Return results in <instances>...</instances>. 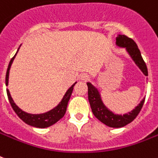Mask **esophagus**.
I'll return each instance as SVG.
<instances>
[{"instance_id": "34e87169", "label": "esophagus", "mask_w": 158, "mask_h": 158, "mask_svg": "<svg viewBox=\"0 0 158 158\" xmlns=\"http://www.w3.org/2000/svg\"><path fill=\"white\" fill-rule=\"evenodd\" d=\"M81 78H80V79H82V80H87V79H89V75H88V74H81Z\"/></svg>"}]
</instances>
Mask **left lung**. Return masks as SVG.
Returning a JSON list of instances; mask_svg holds the SVG:
<instances>
[{"instance_id":"1","label":"left lung","mask_w":158,"mask_h":158,"mask_svg":"<svg viewBox=\"0 0 158 158\" xmlns=\"http://www.w3.org/2000/svg\"><path fill=\"white\" fill-rule=\"evenodd\" d=\"M116 45L120 48H125L128 53L130 54L133 60L141 69L145 76H148V69L144 60L143 59L139 49L138 48L137 44L131 38H128L125 35H118L116 37ZM88 85V94H89V101L91 106L92 111L97 119H98L101 122L105 124L109 127L120 128L132 122L136 116L139 115L142 109L143 105L144 103L145 98H143L140 103L130 112L125 115H115L112 111L108 110L106 107L101 99V95L99 94L97 88L90 83H87Z\"/></svg>"}]
</instances>
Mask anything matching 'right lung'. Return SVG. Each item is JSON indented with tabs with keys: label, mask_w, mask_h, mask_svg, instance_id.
Returning a JSON list of instances; mask_svg holds the SVG:
<instances>
[{
	"label": "right lung",
	"mask_w": 158,
	"mask_h": 158,
	"mask_svg": "<svg viewBox=\"0 0 158 158\" xmlns=\"http://www.w3.org/2000/svg\"><path fill=\"white\" fill-rule=\"evenodd\" d=\"M18 49V51H19ZM17 51V52H18ZM16 52V54H17ZM16 54L11 58L10 61L9 63V66L7 68V71H6V85H8V81H9V73H10V69L11 64L13 62L15 57ZM76 83H74L70 88H69L67 92L64 94V96L63 97L61 102L58 104L57 106L53 108L52 110H49L48 112L43 113V114H29L25 111H23L19 108L16 104L14 102L13 99L11 98L10 94L9 92L8 89H6V93H7V96H8V99L10 103L11 106L13 108V110H15V112L17 114L19 117L20 118L21 120H23V122H25L26 124L33 126V127L37 128H47L49 127L51 125H54L55 123H56L58 120H60L65 114L66 111L67 105H68V102H69L70 96H71L72 92L74 89V84Z\"/></svg>",
	"instance_id": "1"
}]
</instances>
